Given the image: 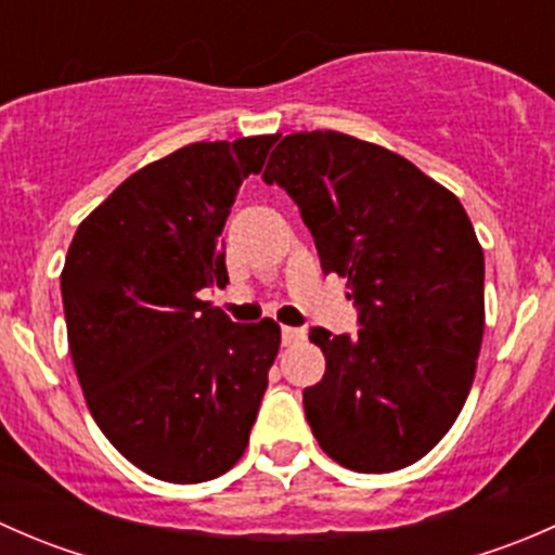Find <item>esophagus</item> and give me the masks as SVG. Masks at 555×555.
Wrapping results in <instances>:
<instances>
[{"label":"esophagus","instance_id":"obj_1","mask_svg":"<svg viewBox=\"0 0 555 555\" xmlns=\"http://www.w3.org/2000/svg\"><path fill=\"white\" fill-rule=\"evenodd\" d=\"M304 338H306V333L300 327H282V344L284 346L300 344Z\"/></svg>","mask_w":555,"mask_h":555}]
</instances>
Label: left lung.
Wrapping results in <instances>:
<instances>
[{
    "instance_id": "left-lung-1",
    "label": "left lung",
    "mask_w": 555,
    "mask_h": 555,
    "mask_svg": "<svg viewBox=\"0 0 555 555\" xmlns=\"http://www.w3.org/2000/svg\"><path fill=\"white\" fill-rule=\"evenodd\" d=\"M262 182L298 204L360 322L357 335L311 327L327 362L304 389L313 438L354 473L418 462L456 422L483 340V249L467 211L411 160L335 131L284 137Z\"/></svg>"
}]
</instances>
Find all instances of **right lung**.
<instances>
[{
    "instance_id": "add662e5",
    "label": "right lung",
    "mask_w": 555,
    "mask_h": 555,
    "mask_svg": "<svg viewBox=\"0 0 555 555\" xmlns=\"http://www.w3.org/2000/svg\"><path fill=\"white\" fill-rule=\"evenodd\" d=\"M273 142H195L144 166L82 220L66 251V333L91 416L158 480L228 473L268 389L279 324H236L198 293L225 287L222 228Z\"/></svg>"
}]
</instances>
